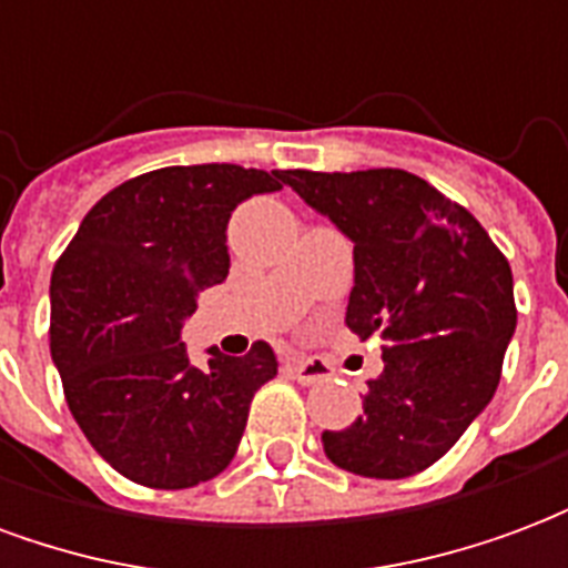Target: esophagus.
I'll list each match as a JSON object with an SVG mask.
<instances>
[{
    "instance_id": "esophagus-1",
    "label": "esophagus",
    "mask_w": 568,
    "mask_h": 568,
    "mask_svg": "<svg viewBox=\"0 0 568 568\" xmlns=\"http://www.w3.org/2000/svg\"><path fill=\"white\" fill-rule=\"evenodd\" d=\"M285 371H288L297 383H304V386H313V383H322L332 377V365H328V362L307 356H292L285 362Z\"/></svg>"
}]
</instances>
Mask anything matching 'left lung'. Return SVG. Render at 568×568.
<instances>
[{
    "instance_id": "obj_1",
    "label": "left lung",
    "mask_w": 568,
    "mask_h": 568,
    "mask_svg": "<svg viewBox=\"0 0 568 568\" xmlns=\"http://www.w3.org/2000/svg\"><path fill=\"white\" fill-rule=\"evenodd\" d=\"M285 182L356 243L346 325L383 341L365 414L322 432L325 456L362 477L419 475L499 386L517 325L511 264L471 212L407 170H285Z\"/></svg>"
}]
</instances>
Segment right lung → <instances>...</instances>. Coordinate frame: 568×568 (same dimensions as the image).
Wrapping results in <instances>:
<instances>
[{"instance_id": "1", "label": "right lung", "mask_w": 568, "mask_h": 568, "mask_svg": "<svg viewBox=\"0 0 568 568\" xmlns=\"http://www.w3.org/2000/svg\"><path fill=\"white\" fill-rule=\"evenodd\" d=\"M285 170L236 163L161 166L93 203L51 276V358L72 417L133 484L187 489L222 475L248 405L276 377L271 344L187 362L182 320L231 267L227 219Z\"/></svg>"}]
</instances>
